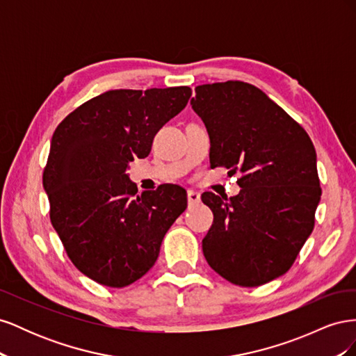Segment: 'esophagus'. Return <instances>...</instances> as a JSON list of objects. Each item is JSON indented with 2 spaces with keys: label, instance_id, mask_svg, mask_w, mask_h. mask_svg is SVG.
<instances>
[{
  "label": "esophagus",
  "instance_id": "esophagus-1",
  "mask_svg": "<svg viewBox=\"0 0 356 356\" xmlns=\"http://www.w3.org/2000/svg\"><path fill=\"white\" fill-rule=\"evenodd\" d=\"M187 199H188V204H196L200 202V195L195 190H188L187 191Z\"/></svg>",
  "mask_w": 356,
  "mask_h": 356
}]
</instances>
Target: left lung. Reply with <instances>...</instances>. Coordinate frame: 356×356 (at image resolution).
Masks as SVG:
<instances>
[{
    "label": "left lung",
    "instance_id": "obj_1",
    "mask_svg": "<svg viewBox=\"0 0 356 356\" xmlns=\"http://www.w3.org/2000/svg\"><path fill=\"white\" fill-rule=\"evenodd\" d=\"M190 104L211 139V168L243 174L239 195H202L213 212L203 255L234 285L270 282L288 272L314 230L321 200L315 147L305 129L252 84H202Z\"/></svg>",
    "mask_w": 356,
    "mask_h": 356
}]
</instances>
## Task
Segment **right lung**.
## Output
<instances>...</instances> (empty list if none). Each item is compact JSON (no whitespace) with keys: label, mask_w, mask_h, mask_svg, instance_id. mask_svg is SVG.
Here are the masks:
<instances>
[{"label":"right lung","mask_w":356,"mask_h":356,"mask_svg":"<svg viewBox=\"0 0 356 356\" xmlns=\"http://www.w3.org/2000/svg\"><path fill=\"white\" fill-rule=\"evenodd\" d=\"M190 96L187 86L108 90L68 114L53 134L42 175L51 225L74 266L95 282L123 288L143 277L186 211L184 188L138 195L127 169L149 154L154 135Z\"/></svg>","instance_id":"add662e5"}]
</instances>
